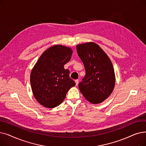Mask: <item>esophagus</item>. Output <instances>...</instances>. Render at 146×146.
Segmentation results:
<instances>
[{"mask_svg": "<svg viewBox=\"0 0 146 146\" xmlns=\"http://www.w3.org/2000/svg\"><path fill=\"white\" fill-rule=\"evenodd\" d=\"M75 82H76V86L78 85V82H79V80L78 79H76L75 80Z\"/></svg>", "mask_w": 146, "mask_h": 146, "instance_id": "obj_1", "label": "esophagus"}]
</instances>
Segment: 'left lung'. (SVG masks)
Listing matches in <instances>:
<instances>
[{"label": "left lung", "instance_id": "left-lung-1", "mask_svg": "<svg viewBox=\"0 0 146 146\" xmlns=\"http://www.w3.org/2000/svg\"><path fill=\"white\" fill-rule=\"evenodd\" d=\"M76 50L86 72L79 84L80 91L90 103H102L115 88V74L112 63L104 50L94 42L78 45Z\"/></svg>", "mask_w": 146, "mask_h": 146}]
</instances>
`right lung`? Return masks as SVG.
<instances>
[{"label":"right lung","instance_id":"1","mask_svg":"<svg viewBox=\"0 0 146 146\" xmlns=\"http://www.w3.org/2000/svg\"><path fill=\"white\" fill-rule=\"evenodd\" d=\"M72 49L56 45L44 52L33 68L30 84L33 96L43 106L54 108L64 100L66 94L76 85L64 66L71 59Z\"/></svg>","mask_w":146,"mask_h":146}]
</instances>
